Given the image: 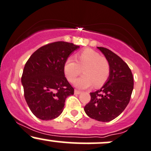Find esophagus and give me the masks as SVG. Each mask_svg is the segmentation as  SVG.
Instances as JSON below:
<instances>
[{
	"mask_svg": "<svg viewBox=\"0 0 151 151\" xmlns=\"http://www.w3.org/2000/svg\"><path fill=\"white\" fill-rule=\"evenodd\" d=\"M81 93V91H77V90H74V94H77V95H78V94Z\"/></svg>",
	"mask_w": 151,
	"mask_h": 151,
	"instance_id": "obj_1",
	"label": "esophagus"
}]
</instances>
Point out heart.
<instances>
[{
    "mask_svg": "<svg viewBox=\"0 0 151 151\" xmlns=\"http://www.w3.org/2000/svg\"><path fill=\"white\" fill-rule=\"evenodd\" d=\"M68 58L65 61L63 70L67 80L73 83L81 73L84 74L74 82V85L80 89L89 88L94 84L98 88L104 84L108 79L110 67L108 60L101 57L99 52L92 49H85L75 57Z\"/></svg>",
    "mask_w": 151,
    "mask_h": 151,
    "instance_id": "b5f03b06",
    "label": "heart"
}]
</instances>
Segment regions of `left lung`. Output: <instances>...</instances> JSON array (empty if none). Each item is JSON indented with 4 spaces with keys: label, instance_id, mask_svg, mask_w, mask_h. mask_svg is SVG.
Segmentation results:
<instances>
[{
    "label": "left lung",
    "instance_id": "8db88e82",
    "mask_svg": "<svg viewBox=\"0 0 151 151\" xmlns=\"http://www.w3.org/2000/svg\"><path fill=\"white\" fill-rule=\"evenodd\" d=\"M97 48L109 62L110 71L101 89L91 93V99L84 110L93 119L109 122L121 115L129 103L134 78L129 67L119 56L104 47Z\"/></svg>",
    "mask_w": 151,
    "mask_h": 151
}]
</instances>
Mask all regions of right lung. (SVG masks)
Instances as JSON below:
<instances>
[{"label":"right lung","mask_w":151,"mask_h":151,"mask_svg":"<svg viewBox=\"0 0 151 151\" xmlns=\"http://www.w3.org/2000/svg\"><path fill=\"white\" fill-rule=\"evenodd\" d=\"M80 46L56 42L38 49L25 63L21 82L30 111L38 118L49 121L63 110L74 88L65 77V61Z\"/></svg>","instance_id":"right-lung-1"}]
</instances>
